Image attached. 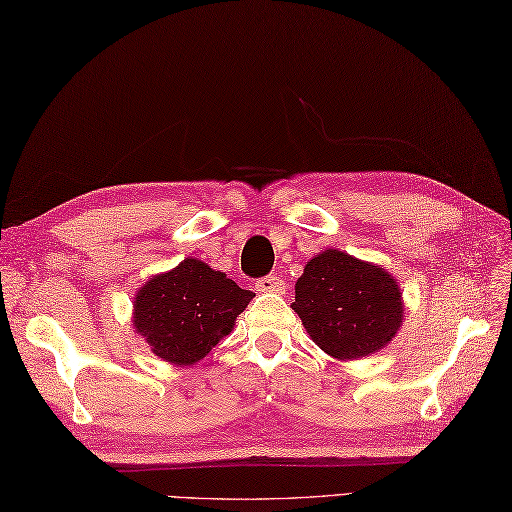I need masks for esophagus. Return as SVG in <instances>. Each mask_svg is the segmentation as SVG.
<instances>
[{
  "instance_id": "esophagus-1",
  "label": "esophagus",
  "mask_w": 512,
  "mask_h": 512,
  "mask_svg": "<svg viewBox=\"0 0 512 512\" xmlns=\"http://www.w3.org/2000/svg\"><path fill=\"white\" fill-rule=\"evenodd\" d=\"M257 290L259 292H275V295H284L286 281L277 277V275H268V277L257 281Z\"/></svg>"
}]
</instances>
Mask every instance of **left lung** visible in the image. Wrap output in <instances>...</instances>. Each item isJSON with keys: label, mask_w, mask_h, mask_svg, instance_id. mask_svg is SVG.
Masks as SVG:
<instances>
[{"label": "left lung", "mask_w": 512, "mask_h": 512, "mask_svg": "<svg viewBox=\"0 0 512 512\" xmlns=\"http://www.w3.org/2000/svg\"><path fill=\"white\" fill-rule=\"evenodd\" d=\"M292 310L310 339L336 361L380 352L398 334L405 301L383 266L328 248L306 262Z\"/></svg>", "instance_id": "8db88e82"}]
</instances>
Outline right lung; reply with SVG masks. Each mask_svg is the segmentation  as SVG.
Here are the masks:
<instances>
[{
	"instance_id": "add662e5",
	"label": "right lung",
	"mask_w": 512,
	"mask_h": 512,
	"mask_svg": "<svg viewBox=\"0 0 512 512\" xmlns=\"http://www.w3.org/2000/svg\"><path fill=\"white\" fill-rule=\"evenodd\" d=\"M253 297L220 270L187 257L136 290L132 325L162 361L195 365L233 332Z\"/></svg>"
}]
</instances>
